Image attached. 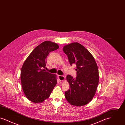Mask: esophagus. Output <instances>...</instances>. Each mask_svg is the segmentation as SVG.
<instances>
[{
	"label": "esophagus",
	"mask_w": 125,
	"mask_h": 125,
	"mask_svg": "<svg viewBox=\"0 0 125 125\" xmlns=\"http://www.w3.org/2000/svg\"><path fill=\"white\" fill-rule=\"evenodd\" d=\"M59 79L60 82H63L65 81V77L63 76H61V75H59Z\"/></svg>",
	"instance_id": "obj_1"
}]
</instances>
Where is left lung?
Wrapping results in <instances>:
<instances>
[{
	"label": "left lung",
	"instance_id": "left-lung-1",
	"mask_svg": "<svg viewBox=\"0 0 125 125\" xmlns=\"http://www.w3.org/2000/svg\"><path fill=\"white\" fill-rule=\"evenodd\" d=\"M63 51L70 65H76L77 71L76 77L70 75L66 77L70 87L65 93V98L72 105L83 106L89 103L95 95L99 79L97 65L92 55L78 42L65 45Z\"/></svg>",
	"mask_w": 125,
	"mask_h": 125
}]
</instances>
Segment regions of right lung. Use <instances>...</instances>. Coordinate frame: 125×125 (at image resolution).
<instances>
[{
    "mask_svg": "<svg viewBox=\"0 0 125 125\" xmlns=\"http://www.w3.org/2000/svg\"><path fill=\"white\" fill-rule=\"evenodd\" d=\"M55 42L46 41L36 46L24 61L21 72L22 89L34 103H42L50 96L57 83V75L45 71L48 54L59 49Z\"/></svg>",
    "mask_w": 125,
    "mask_h": 125,
    "instance_id": "right-lung-1",
    "label": "right lung"
}]
</instances>
